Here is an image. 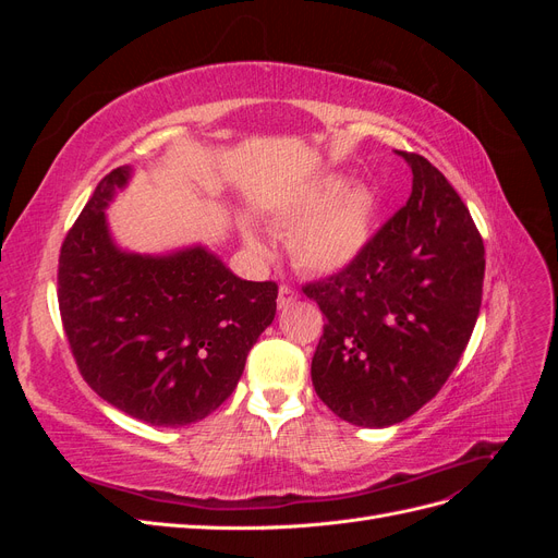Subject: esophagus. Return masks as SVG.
Here are the masks:
<instances>
[{
    "mask_svg": "<svg viewBox=\"0 0 558 558\" xmlns=\"http://www.w3.org/2000/svg\"><path fill=\"white\" fill-rule=\"evenodd\" d=\"M295 300H298V291L293 289V286H289V283L279 286V298H277V305H279V310L293 305Z\"/></svg>",
    "mask_w": 558,
    "mask_h": 558,
    "instance_id": "esophagus-1",
    "label": "esophagus"
}]
</instances>
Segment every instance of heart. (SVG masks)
I'll list each match as a JSON object with an SVG mask.
<instances>
[{"label": "heart", "mask_w": 558, "mask_h": 558, "mask_svg": "<svg viewBox=\"0 0 558 558\" xmlns=\"http://www.w3.org/2000/svg\"><path fill=\"white\" fill-rule=\"evenodd\" d=\"M281 228H293L289 248L293 260L316 275L340 272L363 251L373 221V197L363 185L326 179L298 193L275 214ZM251 251L265 253L267 244L256 230L244 228Z\"/></svg>", "instance_id": "1"}]
</instances>
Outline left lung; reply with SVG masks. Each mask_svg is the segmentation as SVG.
<instances>
[{
  "mask_svg": "<svg viewBox=\"0 0 558 558\" xmlns=\"http://www.w3.org/2000/svg\"><path fill=\"white\" fill-rule=\"evenodd\" d=\"M412 195L340 272L307 283L324 312L316 396L349 424H400L437 396L477 324L484 242L463 199L424 156L396 150Z\"/></svg>",
  "mask_w": 558,
  "mask_h": 558,
  "instance_id": "1",
  "label": "left lung"
}]
</instances>
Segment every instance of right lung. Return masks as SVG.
<instances>
[{"instance_id":"1","label":"right lung","mask_w":558,"mask_h":558,"mask_svg":"<svg viewBox=\"0 0 558 558\" xmlns=\"http://www.w3.org/2000/svg\"><path fill=\"white\" fill-rule=\"evenodd\" d=\"M132 170L97 183L60 248L58 302L78 373L150 426L209 416L238 386L277 314V283L232 275L205 246L162 256L118 248L105 209Z\"/></svg>"}]
</instances>
